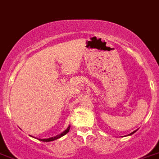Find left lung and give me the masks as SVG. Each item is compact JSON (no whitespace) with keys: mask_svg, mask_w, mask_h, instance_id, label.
<instances>
[{"mask_svg":"<svg viewBox=\"0 0 159 159\" xmlns=\"http://www.w3.org/2000/svg\"><path fill=\"white\" fill-rule=\"evenodd\" d=\"M135 132H137V130H136V131H134V132H133V133H130V134H129V135H128V136H130V135H132V134H133V133H135Z\"/></svg>","mask_w":159,"mask_h":159,"instance_id":"8db88e82","label":"left lung"}]
</instances>
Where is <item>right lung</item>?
I'll return each mask as SVG.
<instances>
[{"label":"right lung","instance_id":"right-lung-1","mask_svg":"<svg viewBox=\"0 0 159 159\" xmlns=\"http://www.w3.org/2000/svg\"><path fill=\"white\" fill-rule=\"evenodd\" d=\"M69 129H70V125H69V127L67 128V129H65V131L63 132V133H61V134H59V135L56 136V137H50V138H46V139H39V138H37V139H39V141H44V142H48V141H55V140L58 139V138H60V137H63V136H65L66 133H69ZM32 137V136H31ZM35 138V137H34Z\"/></svg>","mask_w":159,"mask_h":159}]
</instances>
